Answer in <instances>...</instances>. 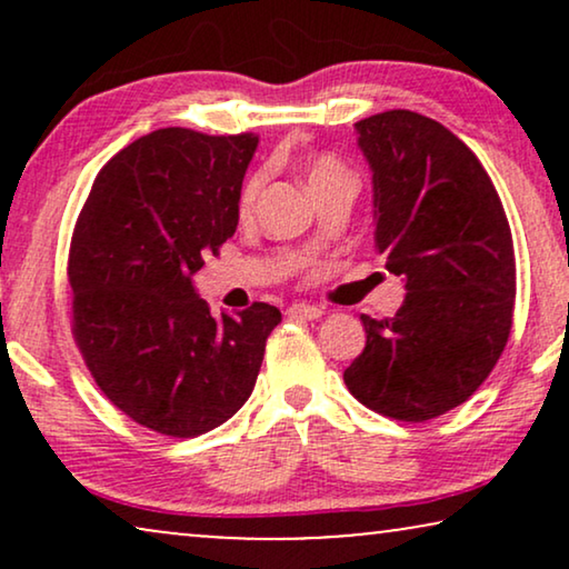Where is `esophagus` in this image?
<instances>
[{
  "label": "esophagus",
  "mask_w": 569,
  "mask_h": 569,
  "mask_svg": "<svg viewBox=\"0 0 569 569\" xmlns=\"http://www.w3.org/2000/svg\"><path fill=\"white\" fill-rule=\"evenodd\" d=\"M287 316H290V318H306V321H316V318L323 316V308L310 306V302H292V306L287 308Z\"/></svg>",
  "instance_id": "1"
}]
</instances>
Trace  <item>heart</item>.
Returning <instances> with one entry per match:
<instances>
[{
  "instance_id": "obj_1",
  "label": "heart",
  "mask_w": 569,
  "mask_h": 569,
  "mask_svg": "<svg viewBox=\"0 0 569 569\" xmlns=\"http://www.w3.org/2000/svg\"><path fill=\"white\" fill-rule=\"evenodd\" d=\"M263 181H267V173H263V170H256L253 176L246 178L243 189H240V193H238V209H240V212L248 214L256 207V201H259V193L263 189ZM337 181H355L352 170H349L339 158H333V154H316V158L310 160V166H308L310 191L321 189V186L337 183Z\"/></svg>"
}]
</instances>
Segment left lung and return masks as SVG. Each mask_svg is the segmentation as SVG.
Listing matches in <instances>:
<instances>
[{
    "label": "left lung",
    "instance_id": "1",
    "mask_svg": "<svg viewBox=\"0 0 569 569\" xmlns=\"http://www.w3.org/2000/svg\"><path fill=\"white\" fill-rule=\"evenodd\" d=\"M372 168L376 251L407 279L393 318L360 316L368 341L345 370L362 407L427 422L495 370L516 310V251L477 154L442 123L386 111L355 123Z\"/></svg>",
    "mask_w": 569,
    "mask_h": 569
}]
</instances>
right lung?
Here are the masks:
<instances>
[{
    "label": "right lung",
    "instance_id": "1",
    "mask_svg": "<svg viewBox=\"0 0 569 569\" xmlns=\"http://www.w3.org/2000/svg\"><path fill=\"white\" fill-rule=\"evenodd\" d=\"M259 137L158 129L100 168L74 222L72 333L106 399L147 430L197 438L236 415L282 313L212 318L191 274L238 228Z\"/></svg>",
    "mask_w": 569,
    "mask_h": 569
}]
</instances>
